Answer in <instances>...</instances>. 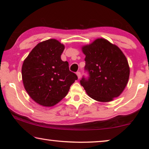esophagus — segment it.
<instances>
[{
  "label": "esophagus",
  "mask_w": 149,
  "mask_h": 149,
  "mask_svg": "<svg viewBox=\"0 0 149 149\" xmlns=\"http://www.w3.org/2000/svg\"><path fill=\"white\" fill-rule=\"evenodd\" d=\"M77 77H78V79H80L81 77V72H77Z\"/></svg>",
  "instance_id": "obj_1"
}]
</instances>
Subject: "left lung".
Masks as SVG:
<instances>
[{"instance_id": "left-lung-1", "label": "left lung", "mask_w": 149, "mask_h": 149, "mask_svg": "<svg viewBox=\"0 0 149 149\" xmlns=\"http://www.w3.org/2000/svg\"><path fill=\"white\" fill-rule=\"evenodd\" d=\"M85 56L88 79L80 83L87 95L95 100L108 102L119 96L127 84L130 66L122 51L103 38L81 47Z\"/></svg>"}]
</instances>
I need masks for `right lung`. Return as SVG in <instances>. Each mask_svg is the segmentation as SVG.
<instances>
[{
    "label": "right lung",
    "instance_id": "obj_1",
    "mask_svg": "<svg viewBox=\"0 0 149 149\" xmlns=\"http://www.w3.org/2000/svg\"><path fill=\"white\" fill-rule=\"evenodd\" d=\"M65 46L56 39L38 43L24 61L22 81L30 97L38 104L50 107L68 93L77 76L61 60Z\"/></svg>",
    "mask_w": 149,
    "mask_h": 149
}]
</instances>
